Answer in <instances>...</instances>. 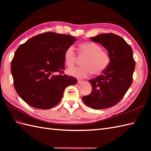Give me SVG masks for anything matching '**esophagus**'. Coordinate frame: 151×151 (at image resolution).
<instances>
[{"instance_id":"1","label":"esophagus","mask_w":151,"mask_h":151,"mask_svg":"<svg viewBox=\"0 0 151 151\" xmlns=\"http://www.w3.org/2000/svg\"><path fill=\"white\" fill-rule=\"evenodd\" d=\"M82 82V80H81V79H78V83H81Z\"/></svg>"}]
</instances>
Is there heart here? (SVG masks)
<instances>
[{"label": "heart", "mask_w": 151, "mask_h": 151, "mask_svg": "<svg viewBox=\"0 0 151 151\" xmlns=\"http://www.w3.org/2000/svg\"><path fill=\"white\" fill-rule=\"evenodd\" d=\"M101 45L93 42H84L79 43L78 54L80 57H84L82 61L83 65L69 68V75L76 78H85L93 73L99 75L104 72L111 63V56L108 51L102 50ZM64 60L68 67L74 65L77 56L72 46L68 47L64 52Z\"/></svg>", "instance_id": "obj_1"}]
</instances>
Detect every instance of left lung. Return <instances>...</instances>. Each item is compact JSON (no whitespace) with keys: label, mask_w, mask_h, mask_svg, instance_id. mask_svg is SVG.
I'll use <instances>...</instances> for the list:
<instances>
[{"label":"left lung","mask_w":151,"mask_h":151,"mask_svg":"<svg viewBox=\"0 0 151 151\" xmlns=\"http://www.w3.org/2000/svg\"><path fill=\"white\" fill-rule=\"evenodd\" d=\"M90 39L104 47L111 60L102 74L89 80L92 90L83 97V101L95 109L111 108L121 101L133 83L135 68L133 50L122 37L113 33L99 35Z\"/></svg>","instance_id":"obj_1"}]
</instances>
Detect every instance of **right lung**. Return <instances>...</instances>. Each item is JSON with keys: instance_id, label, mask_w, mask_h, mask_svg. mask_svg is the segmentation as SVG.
<instances>
[{"instance_id": "right-lung-1", "label": "right lung", "mask_w": 151, "mask_h": 151, "mask_svg": "<svg viewBox=\"0 0 151 151\" xmlns=\"http://www.w3.org/2000/svg\"><path fill=\"white\" fill-rule=\"evenodd\" d=\"M76 41L72 36L47 32L18 47L11 72L17 93L27 104L38 109L52 108L61 101L65 88L77 83L76 78L63 72L65 50Z\"/></svg>"}]
</instances>
